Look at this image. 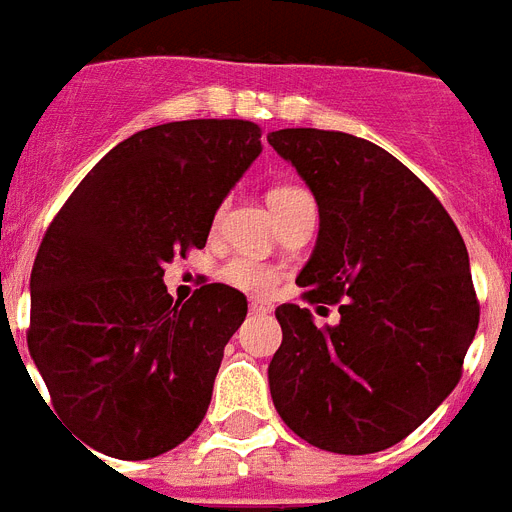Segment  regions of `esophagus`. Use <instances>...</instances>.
Instances as JSON below:
<instances>
[{"mask_svg": "<svg viewBox=\"0 0 512 512\" xmlns=\"http://www.w3.org/2000/svg\"><path fill=\"white\" fill-rule=\"evenodd\" d=\"M251 314H269L272 312V304H267V301H261V298H251Z\"/></svg>", "mask_w": 512, "mask_h": 512, "instance_id": "obj_1", "label": "esophagus"}]
</instances>
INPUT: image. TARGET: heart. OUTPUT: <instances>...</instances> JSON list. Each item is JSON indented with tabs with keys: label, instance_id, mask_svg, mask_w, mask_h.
I'll list each match as a JSON object with an SVG mask.
<instances>
[{
	"label": "heart",
	"instance_id": "1",
	"mask_svg": "<svg viewBox=\"0 0 512 512\" xmlns=\"http://www.w3.org/2000/svg\"><path fill=\"white\" fill-rule=\"evenodd\" d=\"M306 195H309V192H306L304 187L280 185L275 187V190H269L267 200L269 206H272V211H275L277 216H282L293 203H298V200L306 198ZM222 280L227 282V285H232V288L248 290V293H267V290H272L277 285L280 272H277V267L267 264V261H259L253 259V256L240 253V256H232V259L224 264Z\"/></svg>",
	"mask_w": 512,
	"mask_h": 512
}]
</instances>
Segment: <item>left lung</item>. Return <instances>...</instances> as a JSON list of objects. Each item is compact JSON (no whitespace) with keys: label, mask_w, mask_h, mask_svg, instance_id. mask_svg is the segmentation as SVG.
Masks as SVG:
<instances>
[{"label":"left lung","mask_w":512,"mask_h":512,"mask_svg":"<svg viewBox=\"0 0 512 512\" xmlns=\"http://www.w3.org/2000/svg\"><path fill=\"white\" fill-rule=\"evenodd\" d=\"M267 140L320 206L317 245L296 285L309 304L341 314L338 325L317 327L309 309L277 306L275 410L325 452L394 447L463 375L478 327L463 235L383 147L325 129H280Z\"/></svg>","instance_id":"left-lung-1"}]
</instances>
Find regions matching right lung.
Wrapping results in <instances>:
<instances>
[{
	"label": "right lung",
	"instance_id": "obj_1",
	"mask_svg": "<svg viewBox=\"0 0 512 512\" xmlns=\"http://www.w3.org/2000/svg\"><path fill=\"white\" fill-rule=\"evenodd\" d=\"M259 153L261 129L240 118L142 129L81 179L44 232L28 351L57 415L102 455L158 457L206 418L248 301L211 282L179 304L163 264L206 245L216 208Z\"/></svg>",
	"mask_w": 512,
	"mask_h": 512
}]
</instances>
